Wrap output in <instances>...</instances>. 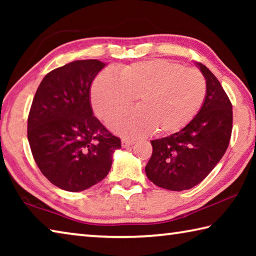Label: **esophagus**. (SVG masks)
<instances>
[{
  "instance_id": "obj_1",
  "label": "esophagus",
  "mask_w": 256,
  "mask_h": 256,
  "mask_svg": "<svg viewBox=\"0 0 256 256\" xmlns=\"http://www.w3.org/2000/svg\"><path fill=\"white\" fill-rule=\"evenodd\" d=\"M134 144V140L132 138H122V146L123 148H128V146H132Z\"/></svg>"
}]
</instances>
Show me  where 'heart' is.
I'll use <instances>...</instances> for the list:
<instances>
[{
  "mask_svg": "<svg viewBox=\"0 0 256 256\" xmlns=\"http://www.w3.org/2000/svg\"><path fill=\"white\" fill-rule=\"evenodd\" d=\"M206 94L200 72L164 60H151L120 68L116 78L99 73L90 98L99 118L108 120L138 98V107L112 118L108 125L124 136L178 132L200 110Z\"/></svg>",
  "mask_w": 256,
  "mask_h": 256,
  "instance_id": "obj_1",
  "label": "heart"
}]
</instances>
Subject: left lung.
I'll use <instances>...</instances> for the list:
<instances>
[{
    "label": "left lung",
    "instance_id": "left-lung-1",
    "mask_svg": "<svg viewBox=\"0 0 256 256\" xmlns=\"http://www.w3.org/2000/svg\"><path fill=\"white\" fill-rule=\"evenodd\" d=\"M206 79V94L198 114L185 128L151 141L146 177L159 188L190 190L210 174L226 152L232 128V106L218 79L196 63Z\"/></svg>",
    "mask_w": 256,
    "mask_h": 256
}]
</instances>
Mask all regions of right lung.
<instances>
[{
  "label": "right lung",
  "mask_w": 256,
  "mask_h": 256,
  "mask_svg": "<svg viewBox=\"0 0 256 256\" xmlns=\"http://www.w3.org/2000/svg\"><path fill=\"white\" fill-rule=\"evenodd\" d=\"M106 66L98 60H74L46 74L28 118V141L38 168L52 184L81 192L110 170L120 140L94 116L90 86Z\"/></svg>",
  "instance_id": "1"
}]
</instances>
